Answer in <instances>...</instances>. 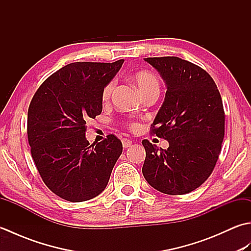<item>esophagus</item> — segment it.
Wrapping results in <instances>:
<instances>
[{"instance_id":"esophagus-1","label":"esophagus","mask_w":251,"mask_h":251,"mask_svg":"<svg viewBox=\"0 0 251 251\" xmlns=\"http://www.w3.org/2000/svg\"><path fill=\"white\" fill-rule=\"evenodd\" d=\"M122 143H123V147H124L125 149H127V148H129L132 145V141L129 140V139H123Z\"/></svg>"}]
</instances>
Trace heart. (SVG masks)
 <instances>
[{"label": "heart", "mask_w": 251, "mask_h": 251, "mask_svg": "<svg viewBox=\"0 0 251 251\" xmlns=\"http://www.w3.org/2000/svg\"><path fill=\"white\" fill-rule=\"evenodd\" d=\"M134 82L136 84L138 90H139V93L141 94V96L147 93L158 92L159 90L158 79L151 72L141 71V72L136 73L134 75ZM114 85H115L114 81H111L110 83L105 85V87L102 90V99L104 101L108 100L111 97V94L114 89Z\"/></svg>", "instance_id": "obj_1"}]
</instances>
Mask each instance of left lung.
<instances>
[{
  "label": "left lung",
  "mask_w": 251,
  "mask_h": 251,
  "mask_svg": "<svg viewBox=\"0 0 251 251\" xmlns=\"http://www.w3.org/2000/svg\"><path fill=\"white\" fill-rule=\"evenodd\" d=\"M166 84L152 132L167 140V150L143 140V177L169 195L186 194L211 175L225 138V110L212 77L179 57L145 58Z\"/></svg>",
  "instance_id": "1"
}]
</instances>
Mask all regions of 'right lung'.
<instances>
[{
  "label": "right lung",
  "mask_w": 251,
  "mask_h": 251,
  "mask_svg": "<svg viewBox=\"0 0 251 251\" xmlns=\"http://www.w3.org/2000/svg\"><path fill=\"white\" fill-rule=\"evenodd\" d=\"M124 60L73 62L36 90L28 110L32 158L52 193L77 202L104 191L123 151L114 135L89 145L86 122L102 111V90Z\"/></svg>",
  "instance_id": "right-lung-1"
}]
</instances>
